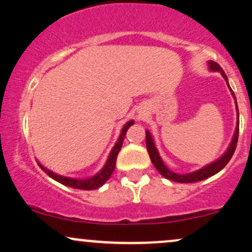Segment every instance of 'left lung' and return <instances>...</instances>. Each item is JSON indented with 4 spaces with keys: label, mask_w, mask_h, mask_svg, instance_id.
<instances>
[{
    "label": "left lung",
    "mask_w": 252,
    "mask_h": 252,
    "mask_svg": "<svg viewBox=\"0 0 252 252\" xmlns=\"http://www.w3.org/2000/svg\"><path fill=\"white\" fill-rule=\"evenodd\" d=\"M208 64H209V69L212 71H219V72H221L223 78L225 79V82L229 86L228 77H226L224 71L222 70V67L213 61L208 62ZM229 89H230L232 95H234V98H235V94H234V92H232L230 86H229ZM235 100H236V98H235ZM236 110H237V126H236L235 134H234V136H232V141H231L230 146H229V148L226 150L225 153L223 154L219 160L214 161V162L208 164V166H206V167H203V168L196 170V172H194V173L176 174V173H174V172H172V170H169L168 168H167L166 164H164L163 161L161 160L159 153H158V150H157V147H155L154 140H153V138H152L151 133L148 131H146V147H147L148 154H150L152 162H153L155 168L158 169V172H159L161 175L163 176V178L168 179V180H170V181L181 182V183H191V182L202 181V180L210 178V176L215 175L216 173H219L220 170H222L226 166V163L230 161L232 155H234V153H235L236 146H237L238 132H240V119H238V118H240V114H238L237 102H236Z\"/></svg>",
    "instance_id": "8db88e82"
}]
</instances>
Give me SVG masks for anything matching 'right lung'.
Returning a JSON list of instances; mask_svg holds the SVG:
<instances>
[{
	"mask_svg": "<svg viewBox=\"0 0 252 252\" xmlns=\"http://www.w3.org/2000/svg\"><path fill=\"white\" fill-rule=\"evenodd\" d=\"M133 124H134V121L131 120V121H128L125 126H124V128L121 129L120 136H119V139H118L117 144L114 145V147L112 148L110 155H108V159L106 161V163H105V166L102 167V169L100 170V172H99L98 174H95V175L92 176V178L83 179V180L65 178V176L58 175V174H55L54 172H51V170L44 168L42 164H39V167L44 170V172L48 174L50 178L56 180L57 182L62 183V185L67 186V187L76 188V189H84V190H92V189H97L99 187H101V186L111 178L112 173H113L114 168H116L118 153H119L121 147H123L124 138H125L127 129H128L129 127L133 125Z\"/></svg>",
	"mask_w": 252,
	"mask_h": 252,
	"instance_id": "1",
	"label": "right lung"
}]
</instances>
